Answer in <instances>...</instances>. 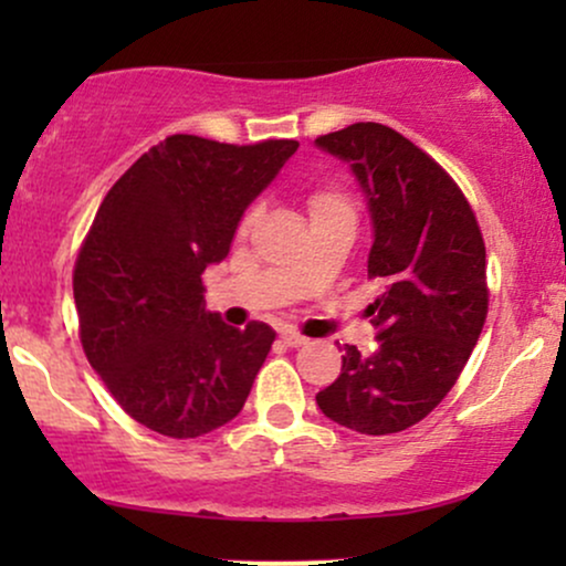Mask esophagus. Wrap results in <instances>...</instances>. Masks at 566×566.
<instances>
[{"label":"esophagus","instance_id":"obj_1","mask_svg":"<svg viewBox=\"0 0 566 566\" xmlns=\"http://www.w3.org/2000/svg\"><path fill=\"white\" fill-rule=\"evenodd\" d=\"M282 343L284 346H290V348H297V346H305V343H308V337H303L301 333H295V329H282Z\"/></svg>","mask_w":566,"mask_h":566}]
</instances>
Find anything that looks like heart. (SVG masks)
Here are the masks:
<instances>
[{"label": "heart", "mask_w": 566, "mask_h": 566, "mask_svg": "<svg viewBox=\"0 0 566 566\" xmlns=\"http://www.w3.org/2000/svg\"><path fill=\"white\" fill-rule=\"evenodd\" d=\"M308 212H311V220L335 216V212H350V201L343 197L340 191H335V188H319V191H314L308 197ZM250 220L252 216L244 218V229L250 226Z\"/></svg>", "instance_id": "1"}]
</instances>
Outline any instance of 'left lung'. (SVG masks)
Here are the masks:
<instances>
[{
    "mask_svg": "<svg viewBox=\"0 0 566 566\" xmlns=\"http://www.w3.org/2000/svg\"><path fill=\"white\" fill-rule=\"evenodd\" d=\"M314 143L346 161L365 193L367 274L382 287L367 308L378 346L369 354L343 348L340 375L316 405L350 431H405L450 394L482 335V231L450 175L396 129L356 122Z\"/></svg>",
    "mask_w": 566,
    "mask_h": 566,
    "instance_id": "1",
    "label": "left lung"
}]
</instances>
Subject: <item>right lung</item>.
<instances>
[{
	"mask_svg": "<svg viewBox=\"0 0 566 566\" xmlns=\"http://www.w3.org/2000/svg\"><path fill=\"white\" fill-rule=\"evenodd\" d=\"M295 151L297 140L170 135L97 210L74 269L82 348L129 418L161 437L197 439L237 418L269 356L274 329L207 311L201 274Z\"/></svg>",
	"mask_w": 566,
	"mask_h": 566,
	"instance_id": "obj_1",
	"label": "right lung"
}]
</instances>
